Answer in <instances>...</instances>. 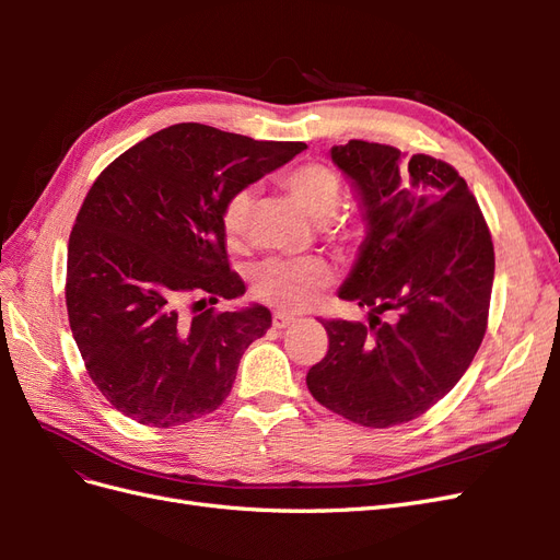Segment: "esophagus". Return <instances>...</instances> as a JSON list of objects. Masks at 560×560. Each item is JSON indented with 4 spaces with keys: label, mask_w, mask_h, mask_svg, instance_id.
<instances>
[{
    "label": "esophagus",
    "mask_w": 560,
    "mask_h": 560,
    "mask_svg": "<svg viewBox=\"0 0 560 560\" xmlns=\"http://www.w3.org/2000/svg\"><path fill=\"white\" fill-rule=\"evenodd\" d=\"M294 322V317L292 315H287V313H276L273 315V327L276 329H287Z\"/></svg>",
    "instance_id": "1"
}]
</instances>
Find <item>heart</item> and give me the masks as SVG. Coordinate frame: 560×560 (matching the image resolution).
<instances>
[{"label":"heart","mask_w":560,"mask_h":560,"mask_svg":"<svg viewBox=\"0 0 560 560\" xmlns=\"http://www.w3.org/2000/svg\"><path fill=\"white\" fill-rule=\"evenodd\" d=\"M278 182L315 222H329L341 206L343 179L329 163H296L280 173ZM254 200L257 196L252 189H238L224 200L219 222H222L224 241L231 247H238L245 241ZM354 231H358L354 222H346L336 229L338 238H352ZM249 284L257 301L287 313H296L306 308L317 292L331 284V268L322 259H266L254 266Z\"/></svg>","instance_id":"b5f03b06"}]
</instances>
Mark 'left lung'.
Instances as JSON below:
<instances>
[{
    "mask_svg": "<svg viewBox=\"0 0 560 560\" xmlns=\"http://www.w3.org/2000/svg\"><path fill=\"white\" fill-rule=\"evenodd\" d=\"M331 159L360 191L369 224L338 296L371 308V319H319L329 350L306 383L322 406L362 428L404 425L451 393L483 341L493 241L446 161L364 140L334 147Z\"/></svg>",
    "mask_w": 560,
    "mask_h": 560,
    "instance_id": "left-lung-1",
    "label": "left lung"
}]
</instances>
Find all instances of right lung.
<instances>
[{"label":"right lung","instance_id":"right-lung-1","mask_svg":"<svg viewBox=\"0 0 560 560\" xmlns=\"http://www.w3.org/2000/svg\"><path fill=\"white\" fill-rule=\"evenodd\" d=\"M303 149L177 124L97 175L67 245L65 301L89 376L116 411L175 428L229 397L270 311L214 308L245 294L219 214L233 191Z\"/></svg>","mask_w":560,"mask_h":560}]
</instances>
